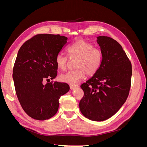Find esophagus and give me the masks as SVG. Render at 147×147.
<instances>
[{"label": "esophagus", "mask_w": 147, "mask_h": 147, "mask_svg": "<svg viewBox=\"0 0 147 147\" xmlns=\"http://www.w3.org/2000/svg\"><path fill=\"white\" fill-rule=\"evenodd\" d=\"M78 88V86L77 85V84H70V88L71 90H75L76 88Z\"/></svg>", "instance_id": "esophagus-1"}]
</instances>
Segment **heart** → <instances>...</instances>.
I'll return each mask as SVG.
<instances>
[{
	"label": "heart",
	"mask_w": 147,
	"mask_h": 147,
	"mask_svg": "<svg viewBox=\"0 0 147 147\" xmlns=\"http://www.w3.org/2000/svg\"><path fill=\"white\" fill-rule=\"evenodd\" d=\"M70 59H76L75 69L59 75V80L63 82L74 84L84 78L85 75L92 76L100 68L102 61V53L99 49L94 48L91 42L78 39L74 42L67 49ZM57 67L65 70L68 65V58L62 53L56 56Z\"/></svg>",
	"instance_id": "heart-1"
}]
</instances>
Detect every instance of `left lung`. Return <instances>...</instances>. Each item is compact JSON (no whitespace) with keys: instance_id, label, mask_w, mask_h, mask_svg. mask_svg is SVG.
<instances>
[{"instance_id":"1","label":"left lung","mask_w":147,"mask_h":147,"mask_svg":"<svg viewBox=\"0 0 147 147\" xmlns=\"http://www.w3.org/2000/svg\"><path fill=\"white\" fill-rule=\"evenodd\" d=\"M102 61L99 69L81 88L84 96L79 107L84 117L102 121L112 117L126 102L129 92L132 65L125 51L114 39L97 37Z\"/></svg>"}]
</instances>
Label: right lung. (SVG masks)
<instances>
[{
  "label": "right lung",
  "instance_id": "1",
  "mask_svg": "<svg viewBox=\"0 0 147 147\" xmlns=\"http://www.w3.org/2000/svg\"><path fill=\"white\" fill-rule=\"evenodd\" d=\"M60 35L38 34L26 41L18 53L13 79L24 112L35 119L45 120L58 110L59 99L70 87L65 83L43 84L57 76L56 56L67 44Z\"/></svg>",
  "mask_w": 147,
  "mask_h": 147
}]
</instances>
